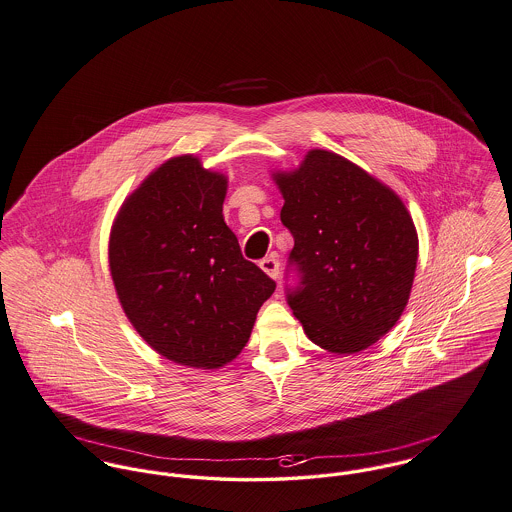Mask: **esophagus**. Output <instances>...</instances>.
Here are the masks:
<instances>
[{"mask_svg":"<svg viewBox=\"0 0 512 512\" xmlns=\"http://www.w3.org/2000/svg\"><path fill=\"white\" fill-rule=\"evenodd\" d=\"M260 268L268 273L272 279H277V275H279V262L273 256L260 260Z\"/></svg>","mask_w":512,"mask_h":512,"instance_id":"esophagus-1","label":"esophagus"}]
</instances>
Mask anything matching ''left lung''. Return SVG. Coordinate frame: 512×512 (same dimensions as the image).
Listing matches in <instances>:
<instances>
[{
  "label": "left lung",
  "instance_id": "8db88e82",
  "mask_svg": "<svg viewBox=\"0 0 512 512\" xmlns=\"http://www.w3.org/2000/svg\"><path fill=\"white\" fill-rule=\"evenodd\" d=\"M281 223L295 246L287 303L308 340L332 353L367 349L402 316L419 240L402 200L369 172L324 149L275 172Z\"/></svg>",
  "mask_w": 512,
  "mask_h": 512
}]
</instances>
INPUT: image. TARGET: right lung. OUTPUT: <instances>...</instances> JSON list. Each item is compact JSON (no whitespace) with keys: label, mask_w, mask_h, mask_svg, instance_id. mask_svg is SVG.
<instances>
[{"label":"right lung","mask_w":512,"mask_h":512,"mask_svg":"<svg viewBox=\"0 0 512 512\" xmlns=\"http://www.w3.org/2000/svg\"><path fill=\"white\" fill-rule=\"evenodd\" d=\"M227 178L182 155L120 207L108 242L118 299L137 334L178 365L219 369L252 334L275 281L242 258L223 219Z\"/></svg>","instance_id":"obj_1"}]
</instances>
